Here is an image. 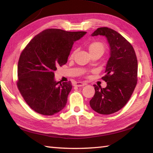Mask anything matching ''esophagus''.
Segmentation results:
<instances>
[{"mask_svg":"<svg viewBox=\"0 0 153 153\" xmlns=\"http://www.w3.org/2000/svg\"><path fill=\"white\" fill-rule=\"evenodd\" d=\"M86 83H83V82H76L74 84L75 86H77V87H82L85 85Z\"/></svg>","mask_w":153,"mask_h":153,"instance_id":"obj_1","label":"esophagus"}]
</instances>
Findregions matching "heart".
Segmentation results:
<instances>
[{"mask_svg":"<svg viewBox=\"0 0 153 153\" xmlns=\"http://www.w3.org/2000/svg\"><path fill=\"white\" fill-rule=\"evenodd\" d=\"M88 48L91 54L94 53H103L105 51V45L102 43L98 41H93L88 45ZM74 53L71 54V56H72Z\"/></svg>","mask_w":153,"mask_h":153,"instance_id":"1","label":"heart"}]
</instances>
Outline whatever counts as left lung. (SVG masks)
<instances>
[{"label":"left lung","instance_id":"1","mask_svg":"<svg viewBox=\"0 0 153 153\" xmlns=\"http://www.w3.org/2000/svg\"><path fill=\"white\" fill-rule=\"evenodd\" d=\"M106 37L110 56L107 62L105 88L94 85L95 93L90 100L91 108L101 114H111L124 106L130 99L137 82V60L132 45L118 32L99 27L91 36Z\"/></svg>","mask_w":153,"mask_h":153}]
</instances>
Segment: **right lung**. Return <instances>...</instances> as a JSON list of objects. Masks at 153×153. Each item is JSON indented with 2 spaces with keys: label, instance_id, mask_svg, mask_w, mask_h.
<instances>
[{
  "label": "right lung",
  "instance_id": "right-lung-1",
  "mask_svg": "<svg viewBox=\"0 0 153 153\" xmlns=\"http://www.w3.org/2000/svg\"><path fill=\"white\" fill-rule=\"evenodd\" d=\"M86 33L47 29L35 35L23 50L18 64L17 86L34 111L51 116L66 106L72 85L70 82H56L54 71L66 64L74 42Z\"/></svg>",
  "mask_w": 153,
  "mask_h": 153
}]
</instances>
